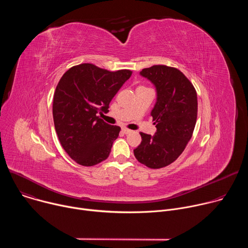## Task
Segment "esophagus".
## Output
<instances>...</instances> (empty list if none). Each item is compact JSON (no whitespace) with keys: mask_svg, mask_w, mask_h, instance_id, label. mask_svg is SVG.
<instances>
[{"mask_svg":"<svg viewBox=\"0 0 248 248\" xmlns=\"http://www.w3.org/2000/svg\"><path fill=\"white\" fill-rule=\"evenodd\" d=\"M122 131H123L124 134H128V133H130V132H131V130H130V129H128V128H126V127L122 128Z\"/></svg>","mask_w":248,"mask_h":248,"instance_id":"esophagus-1","label":"esophagus"}]
</instances>
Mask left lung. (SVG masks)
Returning a JSON list of instances; mask_svg holds the SVG:
<instances>
[{"mask_svg":"<svg viewBox=\"0 0 248 248\" xmlns=\"http://www.w3.org/2000/svg\"><path fill=\"white\" fill-rule=\"evenodd\" d=\"M140 76L156 88L151 111L157 131L140 132L141 143L133 150L138 162L150 169L164 168L179 158L190 140L197 119V94L192 83L175 67L156 64Z\"/></svg>","mask_w":248,"mask_h":248,"instance_id":"8db88e82","label":"left lung"}]
</instances>
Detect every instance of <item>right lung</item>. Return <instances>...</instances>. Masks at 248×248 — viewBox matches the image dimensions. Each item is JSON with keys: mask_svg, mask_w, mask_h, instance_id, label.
<instances>
[{"mask_svg": "<svg viewBox=\"0 0 248 248\" xmlns=\"http://www.w3.org/2000/svg\"><path fill=\"white\" fill-rule=\"evenodd\" d=\"M132 72H109L92 63L70 67L54 94L53 118L60 142L78 164L90 167L106 160L121 127L105 123L99 113L109 105Z\"/></svg>", "mask_w": 248, "mask_h": 248, "instance_id": "add662e5", "label": "right lung"}]
</instances>
